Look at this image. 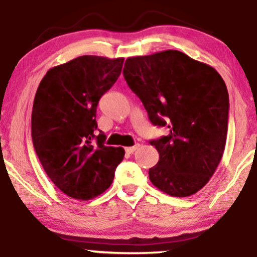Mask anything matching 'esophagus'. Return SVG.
<instances>
[{"mask_svg":"<svg viewBox=\"0 0 257 257\" xmlns=\"http://www.w3.org/2000/svg\"><path fill=\"white\" fill-rule=\"evenodd\" d=\"M139 144H137V145H134V146H131V147H125V152L128 153V155H132L133 152H135L137 151V150L139 149Z\"/></svg>","mask_w":257,"mask_h":257,"instance_id":"obj_1","label":"esophagus"}]
</instances>
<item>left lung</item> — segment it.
Returning a JSON list of instances; mask_svg holds the SVG:
<instances>
[{
    "label": "left lung",
    "mask_w": 257,
    "mask_h": 257,
    "mask_svg": "<svg viewBox=\"0 0 257 257\" xmlns=\"http://www.w3.org/2000/svg\"><path fill=\"white\" fill-rule=\"evenodd\" d=\"M123 75L152 124L169 134L150 144L159 153L149 170L158 190L188 197L208 184L226 146L228 91L220 73L179 51L125 60Z\"/></svg>",
    "instance_id": "left-lung-1"
}]
</instances>
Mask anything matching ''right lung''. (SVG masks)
Instances as JSON below:
<instances>
[{"instance_id": "add662e5", "label": "right lung", "mask_w": 257, "mask_h": 257, "mask_svg": "<svg viewBox=\"0 0 257 257\" xmlns=\"http://www.w3.org/2000/svg\"><path fill=\"white\" fill-rule=\"evenodd\" d=\"M123 61L82 55L49 69L37 88L31 116L35 151L53 184L71 198L88 200L105 192L124 157L123 147L105 146V135H95L96 106L119 77Z\"/></svg>"}]
</instances>
